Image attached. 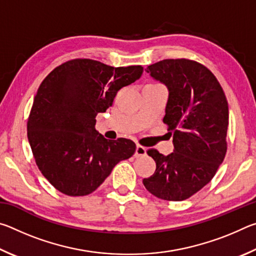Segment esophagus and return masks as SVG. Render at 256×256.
I'll list each match as a JSON object with an SVG mask.
<instances>
[{
	"label": "esophagus",
	"mask_w": 256,
	"mask_h": 256,
	"mask_svg": "<svg viewBox=\"0 0 256 256\" xmlns=\"http://www.w3.org/2000/svg\"><path fill=\"white\" fill-rule=\"evenodd\" d=\"M146 154V148L142 146L141 144H136V157H144Z\"/></svg>",
	"instance_id": "1"
}]
</instances>
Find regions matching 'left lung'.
Listing matches in <instances>:
<instances>
[{"mask_svg": "<svg viewBox=\"0 0 256 256\" xmlns=\"http://www.w3.org/2000/svg\"><path fill=\"white\" fill-rule=\"evenodd\" d=\"M146 72L170 90L162 120L172 136L174 152L146 151L157 168L144 185L162 200L183 201L204 188L224 162L228 102L214 73L196 60H162Z\"/></svg>", "mask_w": 256, "mask_h": 256, "instance_id": "1", "label": "left lung"}]
</instances>
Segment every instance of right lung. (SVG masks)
Wrapping results in <instances>:
<instances>
[{
    "instance_id": "add662e5",
    "label": "right lung",
    "mask_w": 256,
    "mask_h": 256,
    "mask_svg": "<svg viewBox=\"0 0 256 256\" xmlns=\"http://www.w3.org/2000/svg\"><path fill=\"white\" fill-rule=\"evenodd\" d=\"M141 66L114 68L90 58L56 66L38 88L27 122L36 164L68 196L92 193L120 160L136 152L132 140H107L94 128L98 112L112 105L120 88L136 81Z\"/></svg>"
}]
</instances>
